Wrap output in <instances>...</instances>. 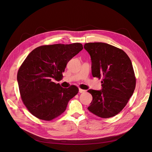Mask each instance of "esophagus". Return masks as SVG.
Wrapping results in <instances>:
<instances>
[{"label":"esophagus","instance_id":"esophagus-1","mask_svg":"<svg viewBox=\"0 0 152 152\" xmlns=\"http://www.w3.org/2000/svg\"><path fill=\"white\" fill-rule=\"evenodd\" d=\"M85 92H86V90L79 89V93H85Z\"/></svg>","mask_w":152,"mask_h":152}]
</instances>
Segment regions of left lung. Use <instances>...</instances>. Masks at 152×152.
I'll return each instance as SVG.
<instances>
[{"mask_svg":"<svg viewBox=\"0 0 152 152\" xmlns=\"http://www.w3.org/2000/svg\"><path fill=\"white\" fill-rule=\"evenodd\" d=\"M91 58L92 75L102 81V89H89L93 101L87 108L99 117L115 116L126 107L136 87L130 58L123 50L103 42L86 43Z\"/></svg>","mask_w":152,"mask_h":152,"instance_id":"obj_1","label":"left lung"}]
</instances>
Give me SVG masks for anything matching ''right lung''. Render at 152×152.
I'll use <instances>...</instances> for the list:
<instances>
[{
	"instance_id": "add662e5",
	"label": "right lung",
	"mask_w": 152,
	"mask_h": 152,
	"mask_svg": "<svg viewBox=\"0 0 152 152\" xmlns=\"http://www.w3.org/2000/svg\"><path fill=\"white\" fill-rule=\"evenodd\" d=\"M83 49L80 43L45 45L35 48L21 64L17 74L21 98L28 111L49 121L65 111L79 88H63L54 80L63 78L68 62Z\"/></svg>"
}]
</instances>
